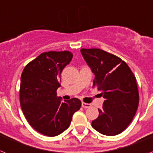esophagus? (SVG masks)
Listing matches in <instances>:
<instances>
[{
  "instance_id": "esophagus-1",
  "label": "esophagus",
  "mask_w": 153,
  "mask_h": 153,
  "mask_svg": "<svg viewBox=\"0 0 153 153\" xmlns=\"http://www.w3.org/2000/svg\"><path fill=\"white\" fill-rule=\"evenodd\" d=\"M82 106L83 107V108H89L90 106H91V105L88 104V103H85V102H82Z\"/></svg>"
}]
</instances>
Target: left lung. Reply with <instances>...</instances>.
<instances>
[{
    "label": "left lung",
    "mask_w": 153,
    "mask_h": 153,
    "mask_svg": "<svg viewBox=\"0 0 153 153\" xmlns=\"http://www.w3.org/2000/svg\"><path fill=\"white\" fill-rule=\"evenodd\" d=\"M81 52L95 74L92 87L105 99L91 126L103 135H118L131 123L139 106L135 75L124 61L111 53L99 48H82Z\"/></svg>",
    "instance_id": "8db88e82"
}]
</instances>
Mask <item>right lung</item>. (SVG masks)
<instances>
[{"label": "right lung", "instance_id": "add662e5", "mask_svg": "<svg viewBox=\"0 0 153 153\" xmlns=\"http://www.w3.org/2000/svg\"><path fill=\"white\" fill-rule=\"evenodd\" d=\"M73 57L68 51L43 52L25 66L21 74L20 103L33 128L47 136H55L70 126L82 102L73 98L62 102L57 96L61 73Z\"/></svg>", "mask_w": 153, "mask_h": 153}]
</instances>
